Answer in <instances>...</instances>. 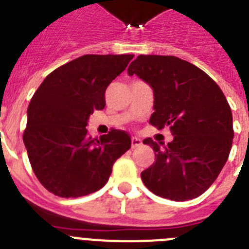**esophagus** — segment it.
<instances>
[{"label": "esophagus", "mask_w": 249, "mask_h": 249, "mask_svg": "<svg viewBox=\"0 0 249 249\" xmlns=\"http://www.w3.org/2000/svg\"><path fill=\"white\" fill-rule=\"evenodd\" d=\"M131 143H132V148H136V147H140L141 144H142V141L137 137H132Z\"/></svg>", "instance_id": "esophagus-1"}]
</instances>
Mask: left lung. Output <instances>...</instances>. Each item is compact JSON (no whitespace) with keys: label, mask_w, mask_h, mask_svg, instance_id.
<instances>
[{"label":"left lung","mask_w":249,"mask_h":249,"mask_svg":"<svg viewBox=\"0 0 249 249\" xmlns=\"http://www.w3.org/2000/svg\"><path fill=\"white\" fill-rule=\"evenodd\" d=\"M127 72L153 89L149 123L168 126L173 136L168 144L143 140L156 155L141 173L144 186L172 201L198 197L218 177L232 148V111L223 92L201 68L175 56L141 54Z\"/></svg>","instance_id":"8db88e82"}]
</instances>
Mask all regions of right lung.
Listing matches in <instances>:
<instances>
[{
    "label": "right lung",
    "instance_id": "right-lung-1",
    "mask_svg": "<svg viewBox=\"0 0 249 249\" xmlns=\"http://www.w3.org/2000/svg\"><path fill=\"white\" fill-rule=\"evenodd\" d=\"M133 54H85L51 72L27 108L23 142L35 175L58 197H82L101 190L117 158L131 148L126 132L100 140L86 126L106 106L105 92Z\"/></svg>",
    "mask_w": 249,
    "mask_h": 249
}]
</instances>
